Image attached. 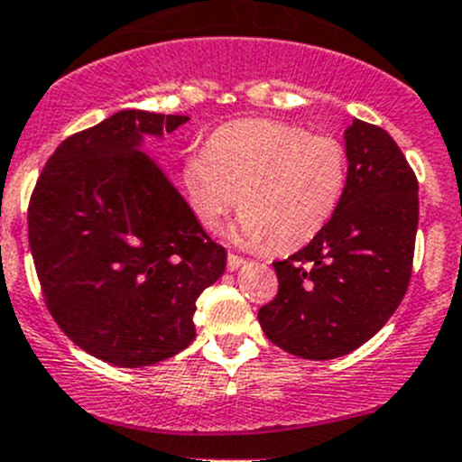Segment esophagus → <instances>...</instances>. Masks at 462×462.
Masks as SVG:
<instances>
[{"label":"esophagus","mask_w":462,"mask_h":462,"mask_svg":"<svg viewBox=\"0 0 462 462\" xmlns=\"http://www.w3.org/2000/svg\"><path fill=\"white\" fill-rule=\"evenodd\" d=\"M246 260L242 258V255H236V254H229V258H226V266H229V271H236L240 269V266H245Z\"/></svg>","instance_id":"34e87169"}]
</instances>
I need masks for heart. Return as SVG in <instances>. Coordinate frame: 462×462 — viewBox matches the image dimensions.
I'll list each match as a JSON object with an SVG mask.
<instances>
[{
  "mask_svg": "<svg viewBox=\"0 0 462 462\" xmlns=\"http://www.w3.org/2000/svg\"><path fill=\"white\" fill-rule=\"evenodd\" d=\"M346 175V149L336 137L278 120H237L184 162L182 184L204 229H220L240 204L233 240L293 251L329 225Z\"/></svg>",
  "mask_w": 462,
  "mask_h": 462,
  "instance_id": "b5f03b06",
  "label": "heart"
}]
</instances>
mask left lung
<instances>
[{"mask_svg":"<svg viewBox=\"0 0 462 462\" xmlns=\"http://www.w3.org/2000/svg\"><path fill=\"white\" fill-rule=\"evenodd\" d=\"M340 207L304 249L273 263L278 296L264 336L307 360H331L378 334L405 298L418 229V180L393 137L354 120Z\"/></svg>","mask_w":462,"mask_h":462,"instance_id":"1","label":"left lung"}]
</instances>
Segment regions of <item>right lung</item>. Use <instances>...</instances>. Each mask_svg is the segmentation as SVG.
Segmentation results:
<instances>
[{"label":"right lung","instance_id":"obj_1","mask_svg":"<svg viewBox=\"0 0 462 462\" xmlns=\"http://www.w3.org/2000/svg\"><path fill=\"white\" fill-rule=\"evenodd\" d=\"M187 116L120 111L66 137L28 204V242L51 316L79 349L149 367L196 337V300L226 269L225 246L140 146Z\"/></svg>","mask_w":462,"mask_h":462}]
</instances>
